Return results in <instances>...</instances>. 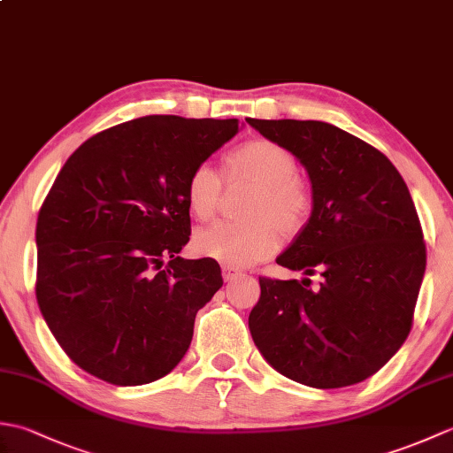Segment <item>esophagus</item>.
<instances>
[{
	"instance_id": "esophagus-1",
	"label": "esophagus",
	"mask_w": 453,
	"mask_h": 453,
	"mask_svg": "<svg viewBox=\"0 0 453 453\" xmlns=\"http://www.w3.org/2000/svg\"><path fill=\"white\" fill-rule=\"evenodd\" d=\"M221 273H224V280H226V282H232V280H235V278L242 276V273L234 271L232 266H224V268H221Z\"/></svg>"
}]
</instances>
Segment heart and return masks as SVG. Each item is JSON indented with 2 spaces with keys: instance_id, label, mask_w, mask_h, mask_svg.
Returning <instances> with one entry per match:
<instances>
[{
  "instance_id": "obj_1",
  "label": "heart",
  "mask_w": 453,
  "mask_h": 453,
  "mask_svg": "<svg viewBox=\"0 0 453 453\" xmlns=\"http://www.w3.org/2000/svg\"><path fill=\"white\" fill-rule=\"evenodd\" d=\"M229 180L255 182L245 216L247 224L218 221L196 232L192 247L202 257L243 268L274 255L282 245V234L300 229L311 211V195L297 179V161L280 143L253 140L239 146L226 159ZM224 179L210 163L190 171L185 195L192 216L210 219L219 206Z\"/></svg>"
}]
</instances>
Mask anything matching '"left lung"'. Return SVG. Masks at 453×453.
Returning <instances> with one entry per match:
<instances>
[{"label": "left lung", "instance_id": "obj_1", "mask_svg": "<svg viewBox=\"0 0 453 453\" xmlns=\"http://www.w3.org/2000/svg\"><path fill=\"white\" fill-rule=\"evenodd\" d=\"M305 167L313 210L276 258L311 280L258 278L249 329L265 360L303 386L368 380L411 333L426 268L417 208L395 165L352 134L319 120L247 119Z\"/></svg>", "mask_w": 453, "mask_h": 453}]
</instances>
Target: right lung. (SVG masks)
I'll return each instance as SVG.
<instances>
[{"label": "right lung", "instance_id": "right-lung-1", "mask_svg": "<svg viewBox=\"0 0 453 453\" xmlns=\"http://www.w3.org/2000/svg\"><path fill=\"white\" fill-rule=\"evenodd\" d=\"M239 120L153 114L95 134L58 173L36 221V302L81 370L112 386L167 375L224 280L188 243L190 171Z\"/></svg>", "mask_w": 453, "mask_h": 453}]
</instances>
